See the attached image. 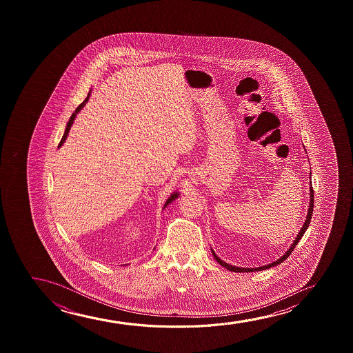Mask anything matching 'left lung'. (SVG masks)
<instances>
[{"mask_svg": "<svg viewBox=\"0 0 353 353\" xmlns=\"http://www.w3.org/2000/svg\"><path fill=\"white\" fill-rule=\"evenodd\" d=\"M310 179H311V172H310ZM312 212H314V189H312V183H311V181H310V203L309 210H307V214H306V219H305L304 224H303V228L300 229L299 234L296 235L294 241H293V243L290 245V248H288V251L285 252L283 256H280L277 261H272V263L268 264V265L258 266V268H239V266L230 265V264H228L225 261H223L222 259H221V258L214 253L212 248H211L213 256H214V259H216V261H217L223 268H225L227 270L232 271V272H254V271L266 270V269H270L272 266L279 265V264H281L282 261H285V259L290 256L292 251L294 250L295 246H296V245H298V242L300 241V239L304 236L305 232H306V229L309 228L310 222H311Z\"/></svg>", "mask_w": 353, "mask_h": 353, "instance_id": "obj_1", "label": "left lung"}]
</instances>
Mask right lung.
<instances>
[{"instance_id":"obj_1","label":"right lung","mask_w":353,"mask_h":353,"mask_svg":"<svg viewBox=\"0 0 353 353\" xmlns=\"http://www.w3.org/2000/svg\"><path fill=\"white\" fill-rule=\"evenodd\" d=\"M90 95H92V89L89 90V92H88V97H85V100L79 105V106L76 108V111L73 112L72 116L70 117V119H68V124H66V129H65V132H63V139H61V141H60V143H59L58 148H60L61 145L65 143V141H66V139H68V132H70V129H71V126H72L73 121H74V118L77 117L78 113L81 112V110H82L83 107L87 105V102L89 101V97H90ZM179 192H174V193L171 194L170 195L169 199L166 200V203H165L164 208H163V210H164L165 208H168V205L169 203H172L174 200H176V199L179 198Z\"/></svg>"}]
</instances>
